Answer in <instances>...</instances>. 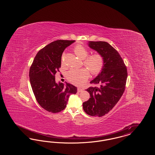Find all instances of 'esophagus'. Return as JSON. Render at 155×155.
I'll return each instance as SVG.
<instances>
[{"label": "esophagus", "mask_w": 155, "mask_h": 155, "mask_svg": "<svg viewBox=\"0 0 155 155\" xmlns=\"http://www.w3.org/2000/svg\"><path fill=\"white\" fill-rule=\"evenodd\" d=\"M82 91H83V89L82 88H78V89H77V91L78 92H81Z\"/></svg>", "instance_id": "esophagus-1"}]
</instances>
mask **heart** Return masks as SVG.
<instances>
[{
    "instance_id": "1",
    "label": "heart",
    "mask_w": 155,
    "mask_h": 155,
    "mask_svg": "<svg viewBox=\"0 0 155 155\" xmlns=\"http://www.w3.org/2000/svg\"><path fill=\"white\" fill-rule=\"evenodd\" d=\"M74 53L80 58L84 59V65L94 75L99 74L103 68L104 65V59L100 53H94L88 57V51L83 46L77 45L74 49ZM62 56V63L63 58ZM89 73L88 70L85 68L78 70L72 69L67 74V78L71 83L76 85H81L85 83L88 79Z\"/></svg>"
}]
</instances>
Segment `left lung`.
Here are the masks:
<instances>
[{"label": "left lung", "instance_id": "left-lung-1", "mask_svg": "<svg viewBox=\"0 0 155 155\" xmlns=\"http://www.w3.org/2000/svg\"><path fill=\"white\" fill-rule=\"evenodd\" d=\"M88 46L103 56L104 65L101 72L90 82L100 87L86 89L91 97L82 104L83 109L89 116L102 117L114 107L123 95L127 70L118 52L109 43L89 41Z\"/></svg>", "mask_w": 155, "mask_h": 155}]
</instances>
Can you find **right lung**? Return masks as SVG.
<instances>
[{
    "mask_svg": "<svg viewBox=\"0 0 155 155\" xmlns=\"http://www.w3.org/2000/svg\"><path fill=\"white\" fill-rule=\"evenodd\" d=\"M75 41L58 40L47 45L38 52L30 67V84L37 102L45 110L53 113L64 110L70 95L77 92L73 85L55 81L62 53Z\"/></svg>",
    "mask_w": 155,
    "mask_h": 155,
    "instance_id": "1",
    "label": "right lung"
}]
</instances>
